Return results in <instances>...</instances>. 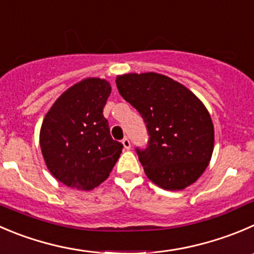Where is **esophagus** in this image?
<instances>
[{
  "mask_svg": "<svg viewBox=\"0 0 254 254\" xmlns=\"http://www.w3.org/2000/svg\"><path fill=\"white\" fill-rule=\"evenodd\" d=\"M122 142H123V145H124V147L127 150H129L130 147H131V144H130V140H129V137H124V139L122 140Z\"/></svg>",
  "mask_w": 254,
  "mask_h": 254,
  "instance_id": "34e87169",
  "label": "esophagus"
}]
</instances>
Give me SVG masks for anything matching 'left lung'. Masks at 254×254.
Returning <instances> with one entry per match:
<instances>
[{"instance_id":"left-lung-1","label":"left lung","mask_w":254,"mask_h":254,"mask_svg":"<svg viewBox=\"0 0 254 254\" xmlns=\"http://www.w3.org/2000/svg\"><path fill=\"white\" fill-rule=\"evenodd\" d=\"M120 95L139 112L149 141L136 147L146 176L165 190H184L202 175L213 151L210 114L186 87L157 73L117 78Z\"/></svg>"}]
</instances>
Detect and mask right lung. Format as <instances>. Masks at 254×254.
<instances>
[{
	"instance_id": "obj_1",
	"label": "right lung",
	"mask_w": 254,
	"mask_h": 254,
	"mask_svg": "<svg viewBox=\"0 0 254 254\" xmlns=\"http://www.w3.org/2000/svg\"><path fill=\"white\" fill-rule=\"evenodd\" d=\"M112 87L88 78L65 90L41 127L42 155L51 174L65 186L89 191L108 179L123 150L103 115Z\"/></svg>"
}]
</instances>
